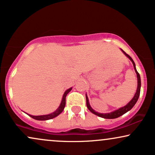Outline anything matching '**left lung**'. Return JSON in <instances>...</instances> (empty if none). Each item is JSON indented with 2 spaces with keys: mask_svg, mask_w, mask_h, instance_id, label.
<instances>
[{
  "mask_svg": "<svg viewBox=\"0 0 155 155\" xmlns=\"http://www.w3.org/2000/svg\"><path fill=\"white\" fill-rule=\"evenodd\" d=\"M121 51H123V53L124 54L127 56L128 58L131 61V62H132L133 65H134V70L135 72H136V74H137V92L135 93V95H134L133 98L131 99V100L129 101L128 104L126 105L124 107H121V108H118V109L114 110V111H112L110 113H106V114H101V113H98L95 111V110H93L92 108H91V105L89 104V100H88V98H87V95H86V105H87V108H88V110L91 111V113H93V114H95V115L99 116V117H101V118H109V119H112V118H116L118 117H119V116H121L122 115H124V114H126V113L129 111V110H130L131 108H133L135 104H136V103L137 102V101H138V98L139 97V94H140V89H141V78H140V75H139V72H137V69H136V65H135V63L134 62V60H132V58L129 56V54H127V53L124 51L123 49H121Z\"/></svg>",
  "mask_w": 155,
  "mask_h": 155,
  "instance_id": "obj_1",
  "label": "left lung"
}]
</instances>
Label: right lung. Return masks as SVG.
Masks as SVG:
<instances>
[{"mask_svg":"<svg viewBox=\"0 0 155 155\" xmlns=\"http://www.w3.org/2000/svg\"><path fill=\"white\" fill-rule=\"evenodd\" d=\"M71 90H72V87H70V88L68 89L65 92H64V94H63L62 99V101H61L60 106L58 107V108H57L55 111L51 113V114H47V115H41V116H32V115H30V114H27L29 116H31V118H33L34 119L39 120V121H46V120H49V119H51V118L56 117V116L60 115L61 113L63 111V110H64V106H65V104H66V101H65L66 96Z\"/></svg>","mask_w":155,"mask_h":155,"instance_id":"obj_1","label":"right lung"}]
</instances>
